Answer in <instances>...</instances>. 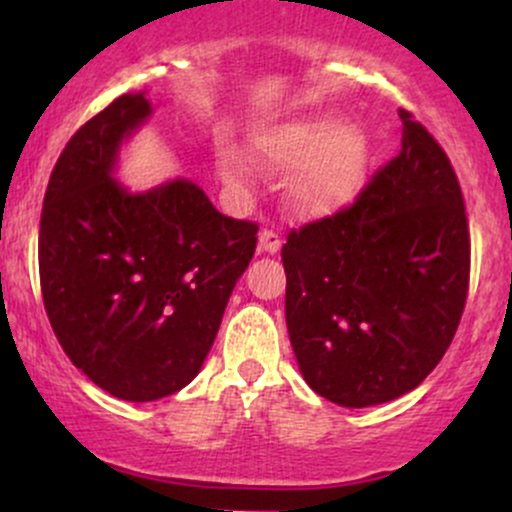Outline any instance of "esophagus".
Masks as SVG:
<instances>
[{"mask_svg": "<svg viewBox=\"0 0 512 512\" xmlns=\"http://www.w3.org/2000/svg\"><path fill=\"white\" fill-rule=\"evenodd\" d=\"M257 250L264 252V255H276V252L281 250V233L274 231V228H264V231L260 233Z\"/></svg>", "mask_w": 512, "mask_h": 512, "instance_id": "esophagus-1", "label": "esophagus"}]
</instances>
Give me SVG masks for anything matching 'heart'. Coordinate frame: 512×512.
<instances>
[{
    "label": "heart",
    "instance_id": "obj_1",
    "mask_svg": "<svg viewBox=\"0 0 512 512\" xmlns=\"http://www.w3.org/2000/svg\"><path fill=\"white\" fill-rule=\"evenodd\" d=\"M252 149L272 168H288L284 195L296 211L327 214L356 192L366 168V137L354 125H334L332 117L313 115L264 129ZM228 180L248 178L250 163L240 151H221Z\"/></svg>",
    "mask_w": 512,
    "mask_h": 512
}]
</instances>
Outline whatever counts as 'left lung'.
<instances>
[{
  "mask_svg": "<svg viewBox=\"0 0 512 512\" xmlns=\"http://www.w3.org/2000/svg\"><path fill=\"white\" fill-rule=\"evenodd\" d=\"M399 156L349 207L291 228L286 325L320 397L373 407L424 383L455 337L469 291V226L450 158L399 110Z\"/></svg>",
  "mask_w": 512,
  "mask_h": 512,
  "instance_id": "left-lung-1",
  "label": "left lung"
}]
</instances>
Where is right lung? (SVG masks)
<instances>
[{
	"label": "right lung",
	"mask_w": 512,
	"mask_h": 512,
	"mask_svg": "<svg viewBox=\"0 0 512 512\" xmlns=\"http://www.w3.org/2000/svg\"><path fill=\"white\" fill-rule=\"evenodd\" d=\"M125 93L76 129L52 168L38 236L40 291L64 354L113 397L154 402L202 368L257 223L216 211L190 180L132 195L117 149L149 117Z\"/></svg>",
	"instance_id": "add662e5"
}]
</instances>
